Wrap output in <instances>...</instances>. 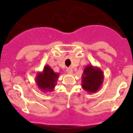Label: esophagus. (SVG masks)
Returning a JSON list of instances; mask_svg holds the SVG:
<instances>
[{
    "label": "esophagus",
    "mask_w": 133,
    "mask_h": 133,
    "mask_svg": "<svg viewBox=\"0 0 133 133\" xmlns=\"http://www.w3.org/2000/svg\"><path fill=\"white\" fill-rule=\"evenodd\" d=\"M66 71L68 74H72V69L71 68H67Z\"/></svg>",
    "instance_id": "34e87169"
}]
</instances>
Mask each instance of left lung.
Listing matches in <instances>:
<instances>
[{
    "instance_id": "left-lung-1",
    "label": "left lung",
    "mask_w": 133,
    "mask_h": 133,
    "mask_svg": "<svg viewBox=\"0 0 133 133\" xmlns=\"http://www.w3.org/2000/svg\"><path fill=\"white\" fill-rule=\"evenodd\" d=\"M104 81V73L99 68L91 64L85 67L82 75V88L89 93L97 92Z\"/></svg>"
}]
</instances>
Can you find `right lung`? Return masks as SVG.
I'll return each instance as SVG.
<instances>
[{
    "label": "right lung",
    "instance_id": "add662e5",
    "mask_svg": "<svg viewBox=\"0 0 133 133\" xmlns=\"http://www.w3.org/2000/svg\"><path fill=\"white\" fill-rule=\"evenodd\" d=\"M59 75V73L55 72L49 65H45L43 71L38 72L35 81L39 89L44 92H51L54 91Z\"/></svg>",
    "mask_w": 133,
    "mask_h": 133
}]
</instances>
